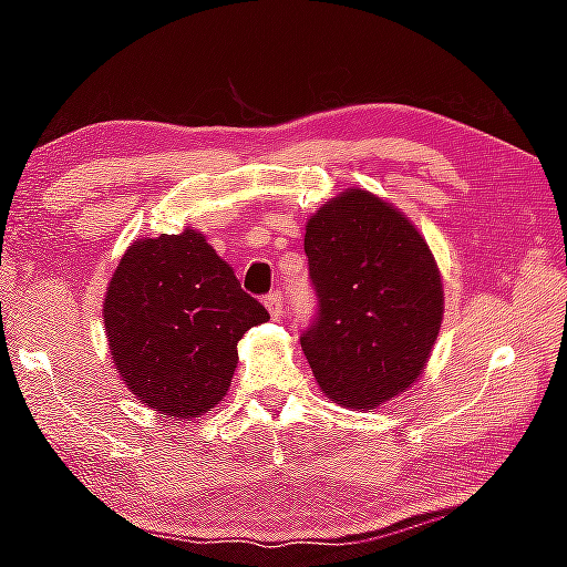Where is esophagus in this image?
Returning <instances> with one entry per match:
<instances>
[{
  "label": "esophagus",
  "mask_w": 567,
  "mask_h": 567,
  "mask_svg": "<svg viewBox=\"0 0 567 567\" xmlns=\"http://www.w3.org/2000/svg\"><path fill=\"white\" fill-rule=\"evenodd\" d=\"M265 307L270 310L272 318H280L282 315V295L280 292H270L265 297Z\"/></svg>",
  "instance_id": "esophagus-1"
}]
</instances>
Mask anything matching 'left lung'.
<instances>
[{"instance_id": "obj_1", "label": "left lung", "mask_w": 567, "mask_h": 567, "mask_svg": "<svg viewBox=\"0 0 567 567\" xmlns=\"http://www.w3.org/2000/svg\"><path fill=\"white\" fill-rule=\"evenodd\" d=\"M305 255L318 315L300 344L338 405L375 410L412 388L443 322V282L425 237L368 189L307 219Z\"/></svg>"}]
</instances>
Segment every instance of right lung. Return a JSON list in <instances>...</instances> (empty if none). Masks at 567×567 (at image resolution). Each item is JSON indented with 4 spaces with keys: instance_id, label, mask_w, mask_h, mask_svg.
<instances>
[{
    "instance_id": "right-lung-1",
    "label": "right lung",
    "mask_w": 567,
    "mask_h": 567,
    "mask_svg": "<svg viewBox=\"0 0 567 567\" xmlns=\"http://www.w3.org/2000/svg\"><path fill=\"white\" fill-rule=\"evenodd\" d=\"M104 332L132 395L169 417H197L227 395L237 342L267 322L197 229L134 239L104 295Z\"/></svg>"
}]
</instances>
